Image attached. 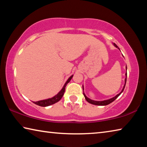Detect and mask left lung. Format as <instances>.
Returning <instances> with one entry per match:
<instances>
[{"label":"left lung","instance_id":"8db88e82","mask_svg":"<svg viewBox=\"0 0 147 147\" xmlns=\"http://www.w3.org/2000/svg\"><path fill=\"white\" fill-rule=\"evenodd\" d=\"M113 45H114V46L115 47H116L117 48H118L119 49V47L117 46V45L115 44V43H113ZM120 50V49H119ZM126 70H127V67H126ZM126 77H127V73H126V78H125V84H124V87H123V90L121 91V92L120 93H119L118 94H117V95L115 96H114V97H113V98H110V99H108V100H103V101H95V100H91V99H90V98H88L87 97V96H86V94L84 93V96H85V98H86V100L89 103H90V104H94V105H97V106H106V105H108V104H110V103H111L112 102H113L114 100H115V99L118 97V96L120 95V94L123 93V91H124V88H125V86H126ZM83 90H84V87H83Z\"/></svg>","mask_w":147,"mask_h":147}]
</instances>
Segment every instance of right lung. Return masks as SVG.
Here are the masks:
<instances>
[{
	"mask_svg": "<svg viewBox=\"0 0 147 147\" xmlns=\"http://www.w3.org/2000/svg\"><path fill=\"white\" fill-rule=\"evenodd\" d=\"M73 75H72L71 76H70V78H69L67 80V81L66 82L65 84V85L63 87V88H62L61 90L59 91L56 96H54V97L51 98L46 99V100H39V101H37V102H33L34 104H37V105L39 106H43V107L51 106V105H52V104H55L56 102H58L59 100H60V99L62 98V96H63L65 91V87L67 86V84L69 82L71 81V80L72 78H73Z\"/></svg>",
	"mask_w": 147,
	"mask_h": 147,
	"instance_id": "right-lung-1",
	"label": "right lung"
}]
</instances>
